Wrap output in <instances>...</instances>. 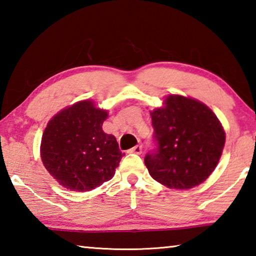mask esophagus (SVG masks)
I'll use <instances>...</instances> for the list:
<instances>
[{
	"instance_id": "esophagus-1",
	"label": "esophagus",
	"mask_w": 256,
	"mask_h": 256,
	"mask_svg": "<svg viewBox=\"0 0 256 256\" xmlns=\"http://www.w3.org/2000/svg\"><path fill=\"white\" fill-rule=\"evenodd\" d=\"M128 152L140 154L142 152V146H141V144H138V146H133L132 149H130V150H128Z\"/></svg>"
}]
</instances>
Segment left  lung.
<instances>
[{
    "label": "left lung",
    "mask_w": 256,
    "mask_h": 256,
    "mask_svg": "<svg viewBox=\"0 0 256 256\" xmlns=\"http://www.w3.org/2000/svg\"><path fill=\"white\" fill-rule=\"evenodd\" d=\"M150 112L156 148L144 157L149 174L170 188L188 190L203 183L218 164L224 128L209 107L193 98L170 94Z\"/></svg>",
    "instance_id": "left-lung-1"
}]
</instances>
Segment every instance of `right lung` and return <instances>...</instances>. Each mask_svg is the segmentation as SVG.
Listing matches in <instances>:
<instances>
[{"mask_svg": "<svg viewBox=\"0 0 256 256\" xmlns=\"http://www.w3.org/2000/svg\"><path fill=\"white\" fill-rule=\"evenodd\" d=\"M107 116L94 102L82 100L52 118L42 133L40 157L58 184L86 192L112 178L125 154L116 138L102 131Z\"/></svg>", "mask_w": 256, "mask_h": 256, "instance_id": "right-lung-1", "label": "right lung"}]
</instances>
